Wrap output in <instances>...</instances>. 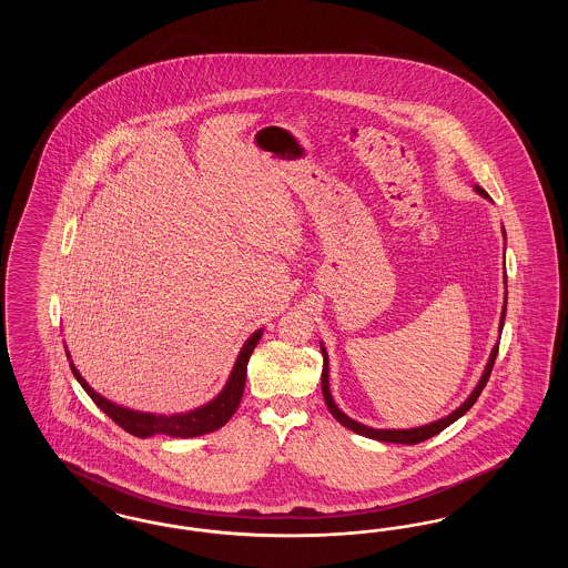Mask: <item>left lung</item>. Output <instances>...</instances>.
I'll list each match as a JSON object with an SVG mask.
<instances>
[{"mask_svg": "<svg viewBox=\"0 0 568 568\" xmlns=\"http://www.w3.org/2000/svg\"><path fill=\"white\" fill-rule=\"evenodd\" d=\"M475 190L479 191L481 195H486L487 193L484 190H479V187H475ZM505 285H507V276H505ZM505 313H507V296H505V308H503V320H500V329H503V324H505ZM322 353H324V373H322V389H324V398L325 405H327V410L336 417V422L338 424H343L345 428H349L355 434H362V436H368V438H377V440H383V443H400V445H417V443H422V440H426V438H433L438 433H443L447 426H452L456 419H459L470 406L477 403V398H479V394L484 392V387H486L487 378L491 375V368H494V362H496V355H498V345L491 349V355H489V362H487L486 371H484V377L481 381L477 383V387L473 389V394L464 400V405L458 406L452 415H447V417H443V419H438V422H434V424H428V426H422V428H410V430H375V428H368V426H362V424H357V422H353L352 417H347L338 406L334 405V400H332V394H329V381H327V353H325L324 347H322Z\"/></svg>", "mask_w": 568, "mask_h": 568, "instance_id": "1", "label": "left lung"}]
</instances>
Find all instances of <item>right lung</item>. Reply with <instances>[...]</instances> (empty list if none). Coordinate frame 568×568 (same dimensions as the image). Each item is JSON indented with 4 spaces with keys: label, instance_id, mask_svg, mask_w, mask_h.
Here are the masks:
<instances>
[{
    "label": "right lung",
    "instance_id": "1",
    "mask_svg": "<svg viewBox=\"0 0 568 568\" xmlns=\"http://www.w3.org/2000/svg\"><path fill=\"white\" fill-rule=\"evenodd\" d=\"M262 332L264 329H257L244 343L243 352L234 364V371L215 400L202 408H195L191 413H183V415H170V417L168 415H151V413H138V410H130L123 406L112 405L110 400L102 398L100 394H95L89 387V383L81 377V373L74 368V364H70V368H72L74 377L79 378L82 389L91 396V400L100 406L110 419L116 426H121L125 433L134 434L138 438H146L153 434H165V436H174V438H191V436H200V434L215 433L221 426H225L230 422V417L236 413V408L241 405V398H243L246 364H248V357L255 349V345L262 338Z\"/></svg>",
    "mask_w": 568,
    "mask_h": 568
}]
</instances>
